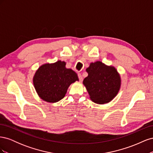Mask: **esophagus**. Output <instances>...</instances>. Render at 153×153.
Listing matches in <instances>:
<instances>
[{"instance_id": "1", "label": "esophagus", "mask_w": 153, "mask_h": 153, "mask_svg": "<svg viewBox=\"0 0 153 153\" xmlns=\"http://www.w3.org/2000/svg\"><path fill=\"white\" fill-rule=\"evenodd\" d=\"M78 78H79V80L80 82H82L83 80V78H82V76L81 75V73H78Z\"/></svg>"}]
</instances>
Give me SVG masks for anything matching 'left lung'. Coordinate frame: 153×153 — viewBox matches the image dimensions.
<instances>
[{"label":"left lung","instance_id":"1","mask_svg":"<svg viewBox=\"0 0 153 153\" xmlns=\"http://www.w3.org/2000/svg\"><path fill=\"white\" fill-rule=\"evenodd\" d=\"M86 71L88 76L84 78L83 84L92 101L98 104L106 103L116 96L121 80L114 67L96 61L91 63Z\"/></svg>","mask_w":153,"mask_h":153}]
</instances>
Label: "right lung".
I'll return each instance as SVG.
<instances>
[{
    "label": "right lung",
    "mask_w": 153,
    "mask_h": 153,
    "mask_svg": "<svg viewBox=\"0 0 153 153\" xmlns=\"http://www.w3.org/2000/svg\"><path fill=\"white\" fill-rule=\"evenodd\" d=\"M65 66V62L58 61L43 64L36 71L33 84L43 100L49 103L57 102L65 96L70 84L78 81L77 74Z\"/></svg>",
    "instance_id": "obj_1"
}]
</instances>
